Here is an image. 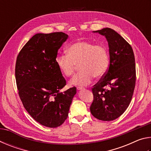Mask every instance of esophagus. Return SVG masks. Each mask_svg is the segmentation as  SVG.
Instances as JSON below:
<instances>
[{"label":"esophagus","mask_w":151,"mask_h":151,"mask_svg":"<svg viewBox=\"0 0 151 151\" xmlns=\"http://www.w3.org/2000/svg\"><path fill=\"white\" fill-rule=\"evenodd\" d=\"M76 89H77V90H78V91H81V90H83V87H79V86H78V87L76 88Z\"/></svg>","instance_id":"34e87169"}]
</instances>
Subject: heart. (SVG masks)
<instances>
[{"label": "heart", "instance_id": "b5f03b06", "mask_svg": "<svg viewBox=\"0 0 151 151\" xmlns=\"http://www.w3.org/2000/svg\"><path fill=\"white\" fill-rule=\"evenodd\" d=\"M66 54L59 55L56 58L61 73L69 77L73 75L78 65L81 70L70 81L71 85L86 86L91 83L94 76L101 78L108 70L109 54L104 45L80 40L68 46Z\"/></svg>", "mask_w": 151, "mask_h": 151}]
</instances>
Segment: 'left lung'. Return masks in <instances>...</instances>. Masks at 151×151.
<instances>
[{"label":"left lung","instance_id":"obj_1","mask_svg":"<svg viewBox=\"0 0 151 151\" xmlns=\"http://www.w3.org/2000/svg\"><path fill=\"white\" fill-rule=\"evenodd\" d=\"M108 41L110 63L105 75L92 88L90 110L99 120L111 121L124 113L131 103L136 83V66L131 46L110 28L93 31Z\"/></svg>","mask_w":151,"mask_h":151}]
</instances>
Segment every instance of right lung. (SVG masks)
<instances>
[{
  "mask_svg": "<svg viewBox=\"0 0 151 151\" xmlns=\"http://www.w3.org/2000/svg\"><path fill=\"white\" fill-rule=\"evenodd\" d=\"M68 37L62 32L38 33L17 56L15 76L20 100L30 115L47 127H58L65 121L76 93L75 86L60 92L66 80L56 58Z\"/></svg>",
  "mask_w": 151,
  "mask_h": 151,
  "instance_id": "obj_1",
  "label": "right lung"
}]
</instances>
